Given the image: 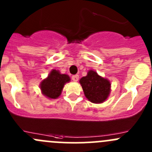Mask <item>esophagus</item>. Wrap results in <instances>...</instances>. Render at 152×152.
<instances>
[{
  "instance_id": "esophagus-1",
  "label": "esophagus",
  "mask_w": 152,
  "mask_h": 152,
  "mask_svg": "<svg viewBox=\"0 0 152 152\" xmlns=\"http://www.w3.org/2000/svg\"><path fill=\"white\" fill-rule=\"evenodd\" d=\"M72 80L73 81V82H78V80H79V75H74V76H72Z\"/></svg>"
}]
</instances>
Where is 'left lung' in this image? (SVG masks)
Returning <instances> with one entry per match:
<instances>
[{
	"instance_id": "left-lung-1",
	"label": "left lung",
	"mask_w": 152,
	"mask_h": 152,
	"mask_svg": "<svg viewBox=\"0 0 152 152\" xmlns=\"http://www.w3.org/2000/svg\"><path fill=\"white\" fill-rule=\"evenodd\" d=\"M85 97L90 102L102 104L104 102L111 93L110 80L102 77L93 70L87 72L86 76L79 80Z\"/></svg>"
}]
</instances>
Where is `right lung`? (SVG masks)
Returning <instances> with one entry per match:
<instances>
[{
    "mask_svg": "<svg viewBox=\"0 0 152 152\" xmlns=\"http://www.w3.org/2000/svg\"><path fill=\"white\" fill-rule=\"evenodd\" d=\"M70 82L68 75L62 74L58 70L52 69L45 79L39 84L41 93L49 99H56L60 96L64 86Z\"/></svg>",
    "mask_w": 152,
    "mask_h": 152,
    "instance_id": "1",
    "label": "right lung"
}]
</instances>
